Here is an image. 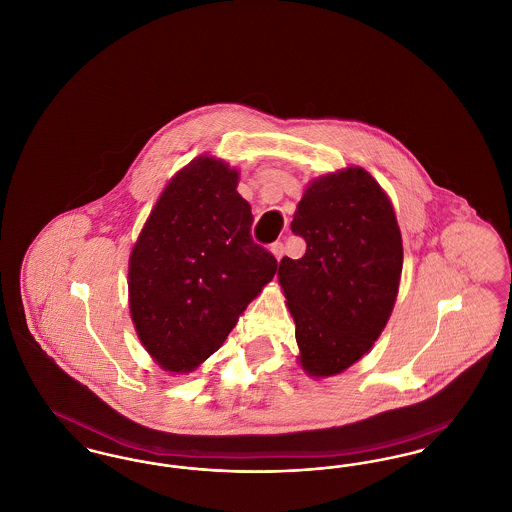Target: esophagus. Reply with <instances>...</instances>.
<instances>
[{
	"label": "esophagus",
	"instance_id": "34e87169",
	"mask_svg": "<svg viewBox=\"0 0 512 512\" xmlns=\"http://www.w3.org/2000/svg\"><path fill=\"white\" fill-rule=\"evenodd\" d=\"M270 251L272 255L276 257V261H280L284 257V244L282 242H276V244L270 245Z\"/></svg>",
	"mask_w": 512,
	"mask_h": 512
}]
</instances>
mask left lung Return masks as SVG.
<instances>
[{
    "mask_svg": "<svg viewBox=\"0 0 512 512\" xmlns=\"http://www.w3.org/2000/svg\"><path fill=\"white\" fill-rule=\"evenodd\" d=\"M307 251L278 280L295 322L299 363L313 378L357 363L388 324L403 270L390 197L361 167L313 180L293 215Z\"/></svg>",
    "mask_w": 512,
    "mask_h": 512,
    "instance_id": "obj_1",
    "label": "left lung"
}]
</instances>
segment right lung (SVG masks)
I'll use <instances>...</instances> for the list:
<instances>
[{
    "label": "right lung",
    "instance_id": "add662e5",
    "mask_svg": "<svg viewBox=\"0 0 512 512\" xmlns=\"http://www.w3.org/2000/svg\"><path fill=\"white\" fill-rule=\"evenodd\" d=\"M236 188V169L195 157L172 176L132 247L130 317L147 353L172 374L209 359L276 274Z\"/></svg>",
    "mask_w": 512,
    "mask_h": 512
}]
</instances>
